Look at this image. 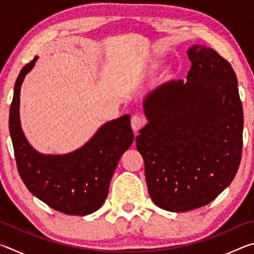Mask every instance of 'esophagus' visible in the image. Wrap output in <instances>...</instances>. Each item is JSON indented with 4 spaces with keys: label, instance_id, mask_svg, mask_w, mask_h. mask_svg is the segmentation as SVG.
I'll return each mask as SVG.
<instances>
[{
    "label": "esophagus",
    "instance_id": "esophagus-1",
    "mask_svg": "<svg viewBox=\"0 0 254 254\" xmlns=\"http://www.w3.org/2000/svg\"><path fill=\"white\" fill-rule=\"evenodd\" d=\"M145 124V119L143 117H141V115H133L131 118V127L133 128V131H139L141 127H142Z\"/></svg>",
    "mask_w": 254,
    "mask_h": 254
}]
</instances>
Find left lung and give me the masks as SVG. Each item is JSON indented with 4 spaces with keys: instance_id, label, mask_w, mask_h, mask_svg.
Wrapping results in <instances>:
<instances>
[{
    "instance_id": "1",
    "label": "left lung",
    "mask_w": 254,
    "mask_h": 254,
    "mask_svg": "<svg viewBox=\"0 0 254 254\" xmlns=\"http://www.w3.org/2000/svg\"><path fill=\"white\" fill-rule=\"evenodd\" d=\"M187 80H170L143 101L148 123L135 137L149 195L158 207L187 212L209 204L238 173L243 109L233 68L192 45Z\"/></svg>"
}]
</instances>
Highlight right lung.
<instances>
[{"label": "right lung", "mask_w": 254, "mask_h": 254, "mask_svg": "<svg viewBox=\"0 0 254 254\" xmlns=\"http://www.w3.org/2000/svg\"><path fill=\"white\" fill-rule=\"evenodd\" d=\"M38 57L16 78L8 128L20 177L29 191L49 207L67 215L92 214L104 203L111 179L134 134L130 115L112 120L98 128L84 145L66 154H44L28 142L20 122V91L24 77Z\"/></svg>", "instance_id": "obj_1"}]
</instances>
